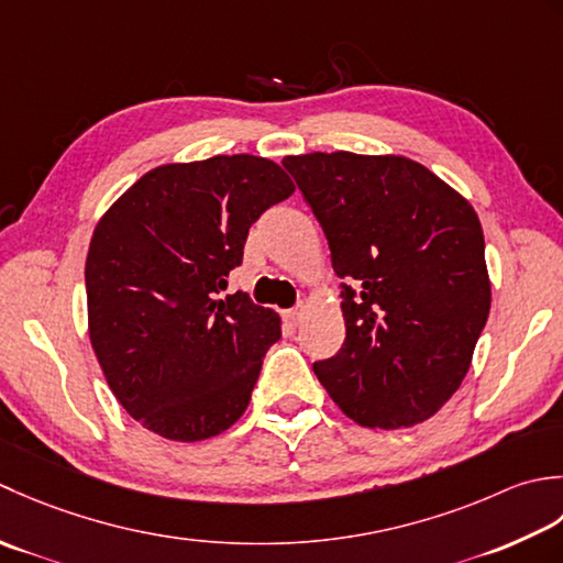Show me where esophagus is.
Instances as JSON below:
<instances>
[{"instance_id":"obj_1","label":"esophagus","mask_w":563,"mask_h":563,"mask_svg":"<svg viewBox=\"0 0 563 563\" xmlns=\"http://www.w3.org/2000/svg\"><path fill=\"white\" fill-rule=\"evenodd\" d=\"M301 318H303V306H296V308H291V311H286V320H289L291 325L301 323Z\"/></svg>"}]
</instances>
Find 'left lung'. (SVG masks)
<instances>
[{"mask_svg": "<svg viewBox=\"0 0 563 563\" xmlns=\"http://www.w3.org/2000/svg\"><path fill=\"white\" fill-rule=\"evenodd\" d=\"M328 238L345 342L313 372L364 428H410L462 386L490 311L478 216L400 155L308 153L282 163Z\"/></svg>", "mask_w": 563, "mask_h": 563, "instance_id": "1", "label": "left lung"}]
</instances>
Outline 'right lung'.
Wrapping results in <instances>:
<instances>
[{
	"instance_id": "obj_1",
	"label": "right lung",
	"mask_w": 563,
	"mask_h": 563,
	"mask_svg": "<svg viewBox=\"0 0 563 563\" xmlns=\"http://www.w3.org/2000/svg\"><path fill=\"white\" fill-rule=\"evenodd\" d=\"M294 185L267 157L216 155L143 175L101 216L85 282L89 340L131 418L175 442L243 416L279 316L221 291L250 225Z\"/></svg>"
}]
</instances>
